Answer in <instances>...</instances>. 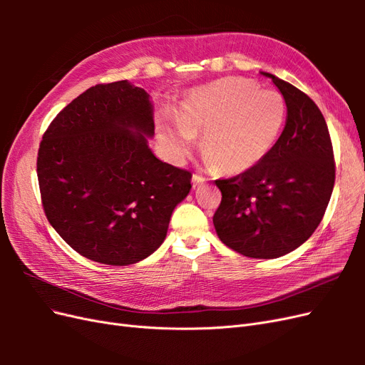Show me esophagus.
<instances>
[{
    "label": "esophagus",
    "instance_id": "esophagus-1",
    "mask_svg": "<svg viewBox=\"0 0 365 365\" xmlns=\"http://www.w3.org/2000/svg\"><path fill=\"white\" fill-rule=\"evenodd\" d=\"M192 182H193V187L196 189V187H200L201 184L205 182V178H202L201 175H193L192 176Z\"/></svg>",
    "mask_w": 365,
    "mask_h": 365
}]
</instances>
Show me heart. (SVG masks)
I'll list each match as a JSON object with an SVG mask.
<instances>
[{"mask_svg":"<svg viewBox=\"0 0 365 365\" xmlns=\"http://www.w3.org/2000/svg\"><path fill=\"white\" fill-rule=\"evenodd\" d=\"M284 120L286 103L280 93L227 77L193 90L178 120L161 123L160 134L172 155L184 158L195 134L204 132L201 146L207 163L227 173H240L268 155Z\"/></svg>","mask_w":365,"mask_h":365,"instance_id":"heart-1","label":"heart"}]
</instances>
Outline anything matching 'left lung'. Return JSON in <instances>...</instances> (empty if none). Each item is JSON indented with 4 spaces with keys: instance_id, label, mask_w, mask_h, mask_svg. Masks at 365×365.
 Returning a JSON list of instances; mask_svg holds the SVG:
<instances>
[{
    "instance_id": "1",
    "label": "left lung",
    "mask_w": 365,
    "mask_h": 365,
    "mask_svg": "<svg viewBox=\"0 0 365 365\" xmlns=\"http://www.w3.org/2000/svg\"><path fill=\"white\" fill-rule=\"evenodd\" d=\"M282 93L288 118L268 155L251 169L217 180L222 201L213 216L222 244L252 259H277L312 236L335 184L326 120L309 96L264 73Z\"/></svg>"
}]
</instances>
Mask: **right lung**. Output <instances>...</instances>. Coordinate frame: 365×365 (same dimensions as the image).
Returning a JSON list of instances; mask_svg holds the SVG:
<instances>
[{
    "label": "right lung",
    "mask_w": 365,
    "mask_h": 365,
    "mask_svg": "<svg viewBox=\"0 0 365 365\" xmlns=\"http://www.w3.org/2000/svg\"><path fill=\"white\" fill-rule=\"evenodd\" d=\"M153 103L128 81L96 85L51 121L38 152L43 212L83 257L114 267L164 242L192 173L153 155Z\"/></svg>",
    "instance_id": "obj_1"
}]
</instances>
